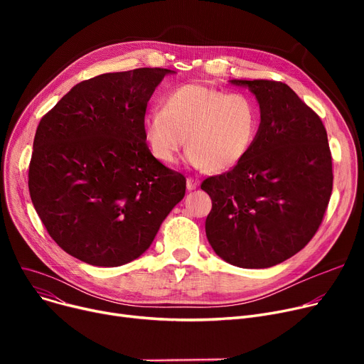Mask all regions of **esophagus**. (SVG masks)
<instances>
[{
    "instance_id": "34e87169",
    "label": "esophagus",
    "mask_w": 364,
    "mask_h": 364,
    "mask_svg": "<svg viewBox=\"0 0 364 364\" xmlns=\"http://www.w3.org/2000/svg\"><path fill=\"white\" fill-rule=\"evenodd\" d=\"M199 186V180L193 178V177H188L187 178V188L188 190H195Z\"/></svg>"
}]
</instances>
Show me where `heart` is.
<instances>
[{"label":"heart","instance_id":"b5f03b06","mask_svg":"<svg viewBox=\"0 0 364 364\" xmlns=\"http://www.w3.org/2000/svg\"><path fill=\"white\" fill-rule=\"evenodd\" d=\"M259 118V105L250 94L186 84L166 95L164 109H150L144 114V131L151 153L161 162L176 164L188 136V162L223 172L251 151Z\"/></svg>","mask_w":364,"mask_h":364}]
</instances>
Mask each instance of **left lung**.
Wrapping results in <instances>:
<instances>
[{
	"instance_id": "1",
	"label": "left lung",
	"mask_w": 364,
	"mask_h": 364,
	"mask_svg": "<svg viewBox=\"0 0 364 364\" xmlns=\"http://www.w3.org/2000/svg\"><path fill=\"white\" fill-rule=\"evenodd\" d=\"M255 94L257 140L246 158L200 188L213 209V250L242 269H267L299 252L317 233L332 187V153L318 114L280 81H232Z\"/></svg>"
}]
</instances>
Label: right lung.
Instances as JSON below:
<instances>
[{
	"mask_svg": "<svg viewBox=\"0 0 364 364\" xmlns=\"http://www.w3.org/2000/svg\"><path fill=\"white\" fill-rule=\"evenodd\" d=\"M140 68L76 84L40 121L28 184L51 239L97 267L139 258L186 193V177L151 155L144 114L169 73Z\"/></svg>",
	"mask_w": 364,
	"mask_h": 364,
	"instance_id": "add662e5",
	"label": "right lung"
}]
</instances>
